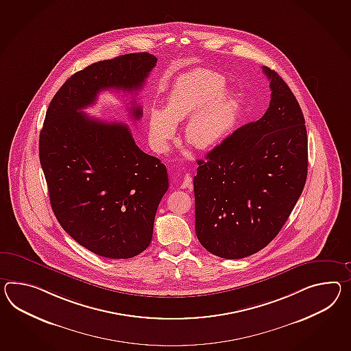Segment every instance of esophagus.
<instances>
[{
	"instance_id": "obj_1",
	"label": "esophagus",
	"mask_w": 351,
	"mask_h": 351,
	"mask_svg": "<svg viewBox=\"0 0 351 351\" xmlns=\"http://www.w3.org/2000/svg\"><path fill=\"white\" fill-rule=\"evenodd\" d=\"M181 188H191V176H190V175H185V176H184V179H182V182H181Z\"/></svg>"
}]
</instances>
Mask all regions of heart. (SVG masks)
Segmentation results:
<instances>
[{
  "instance_id": "b5f03b06",
  "label": "heart",
  "mask_w": 351,
  "mask_h": 351,
  "mask_svg": "<svg viewBox=\"0 0 351 351\" xmlns=\"http://www.w3.org/2000/svg\"><path fill=\"white\" fill-rule=\"evenodd\" d=\"M236 117L237 103L226 91L224 77L213 71H194L175 82L163 110H149V142L156 152H167L176 124L189 117L184 128L185 141L197 149H210L227 137Z\"/></svg>"
}]
</instances>
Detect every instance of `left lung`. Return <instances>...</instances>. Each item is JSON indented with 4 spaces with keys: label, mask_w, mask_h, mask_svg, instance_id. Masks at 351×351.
I'll return each instance as SVG.
<instances>
[{
    "label": "left lung",
    "mask_w": 351,
    "mask_h": 351,
    "mask_svg": "<svg viewBox=\"0 0 351 351\" xmlns=\"http://www.w3.org/2000/svg\"><path fill=\"white\" fill-rule=\"evenodd\" d=\"M265 114L197 161L195 232L215 256L242 258L273 241L304 188L308 139L300 104L275 71Z\"/></svg>",
    "instance_id": "8db88e82"
}]
</instances>
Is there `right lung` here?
Listing matches in <instances>:
<instances>
[{
    "label": "right lung",
    "mask_w": 351,
    "mask_h": 351,
    "mask_svg": "<svg viewBox=\"0 0 351 351\" xmlns=\"http://www.w3.org/2000/svg\"><path fill=\"white\" fill-rule=\"evenodd\" d=\"M157 58L130 53L90 64L51 99L39 137L51 206L62 228L99 256L130 258L149 246L169 189L166 166L145 154L128 125L87 117L101 90L137 93ZM132 115L142 117L133 103Z\"/></svg>",
    "instance_id": "right-lung-1"
}]
</instances>
